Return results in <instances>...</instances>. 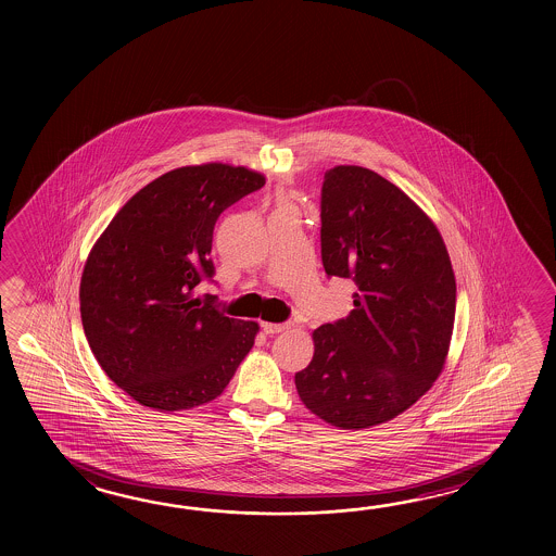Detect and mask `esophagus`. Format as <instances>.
<instances>
[{"label":"esophagus","mask_w":556,"mask_h":556,"mask_svg":"<svg viewBox=\"0 0 556 556\" xmlns=\"http://www.w3.org/2000/svg\"><path fill=\"white\" fill-rule=\"evenodd\" d=\"M290 328L288 324H270V321H266V324H262V330L266 336H274V333H280V331H286Z\"/></svg>","instance_id":"1"}]
</instances>
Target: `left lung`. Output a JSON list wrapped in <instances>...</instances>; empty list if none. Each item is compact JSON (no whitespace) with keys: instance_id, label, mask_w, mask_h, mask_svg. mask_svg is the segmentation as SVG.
I'll return each mask as SVG.
<instances>
[{"instance_id":"8db88e82","label":"left lung","mask_w":556,"mask_h":556,"mask_svg":"<svg viewBox=\"0 0 556 556\" xmlns=\"http://www.w3.org/2000/svg\"><path fill=\"white\" fill-rule=\"evenodd\" d=\"M319 208L324 270L357 290L345 318L314 330V357L295 374V390L331 426H379L439 378L455 321V274L427 214L369 168L326 170Z\"/></svg>"}]
</instances>
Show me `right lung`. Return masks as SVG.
<instances>
[{"instance_id":"obj_1","label":"right lung","mask_w":556,"mask_h":556,"mask_svg":"<svg viewBox=\"0 0 556 556\" xmlns=\"http://www.w3.org/2000/svg\"><path fill=\"white\" fill-rule=\"evenodd\" d=\"M264 187L244 166H182L154 178L109 223L85 262L79 302L99 366L135 402L180 412L213 402L247 357L256 321L228 318L214 295V225Z\"/></svg>"}]
</instances>
